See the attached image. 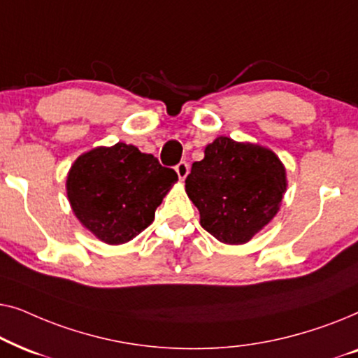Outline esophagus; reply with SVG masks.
<instances>
[{"label":"esophagus","mask_w":358,"mask_h":358,"mask_svg":"<svg viewBox=\"0 0 358 358\" xmlns=\"http://www.w3.org/2000/svg\"><path fill=\"white\" fill-rule=\"evenodd\" d=\"M176 173H178V176H179V179L180 180H184L185 178H187V174H189V164L185 163V161H180V163L176 166Z\"/></svg>","instance_id":"esophagus-1"}]
</instances>
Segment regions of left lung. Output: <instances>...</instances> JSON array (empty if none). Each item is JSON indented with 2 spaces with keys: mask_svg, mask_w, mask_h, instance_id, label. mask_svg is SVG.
Returning <instances> with one entry per match:
<instances>
[{
  "mask_svg": "<svg viewBox=\"0 0 358 358\" xmlns=\"http://www.w3.org/2000/svg\"><path fill=\"white\" fill-rule=\"evenodd\" d=\"M285 166L268 148L218 136L185 179L203 229L224 244H244L280 208Z\"/></svg>",
  "mask_w": 358,
  "mask_h": 358,
  "instance_id": "obj_1",
  "label": "left lung"
}]
</instances>
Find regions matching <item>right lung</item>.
<instances>
[{
    "mask_svg": "<svg viewBox=\"0 0 358 358\" xmlns=\"http://www.w3.org/2000/svg\"><path fill=\"white\" fill-rule=\"evenodd\" d=\"M176 180V171L153 155L119 141L83 153L68 173L66 194L83 227L107 244H124L150 227Z\"/></svg>",
    "mask_w": 358,
    "mask_h": 358,
    "instance_id": "right-lung-1",
    "label": "right lung"
}]
</instances>
